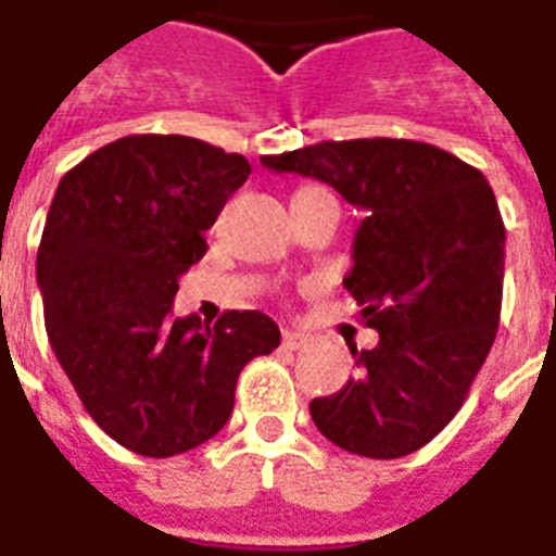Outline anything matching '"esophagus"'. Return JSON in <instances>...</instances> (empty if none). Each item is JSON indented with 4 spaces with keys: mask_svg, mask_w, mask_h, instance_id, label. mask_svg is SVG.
I'll return each instance as SVG.
<instances>
[{
    "mask_svg": "<svg viewBox=\"0 0 556 556\" xmlns=\"http://www.w3.org/2000/svg\"><path fill=\"white\" fill-rule=\"evenodd\" d=\"M305 343H308V338H305L303 331H291V329L282 331V346L286 349H294L296 352V349H303Z\"/></svg>",
    "mask_w": 556,
    "mask_h": 556,
    "instance_id": "esophagus-1",
    "label": "esophagus"
}]
</instances>
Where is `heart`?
<instances>
[{"label": "heart", "mask_w": 556, "mask_h": 556, "mask_svg": "<svg viewBox=\"0 0 556 556\" xmlns=\"http://www.w3.org/2000/svg\"><path fill=\"white\" fill-rule=\"evenodd\" d=\"M303 192H326V190H320V187H303V190L296 192V195H303Z\"/></svg>", "instance_id": "heart-1"}]
</instances>
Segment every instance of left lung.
<instances>
[{
	"instance_id": "obj_1",
	"label": "left lung",
	"mask_w": 556,
	"mask_h": 556,
	"mask_svg": "<svg viewBox=\"0 0 556 556\" xmlns=\"http://www.w3.org/2000/svg\"><path fill=\"white\" fill-rule=\"evenodd\" d=\"M262 164L317 178L366 213L343 286L378 346H349L357 375L308 409L355 456H409L462 409L500 329L505 225L488 178L404 138L323 141Z\"/></svg>"
}]
</instances>
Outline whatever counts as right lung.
Segmentation results:
<instances>
[{"label":"right lung","instance_id":"obj_1","mask_svg":"<svg viewBox=\"0 0 556 556\" xmlns=\"http://www.w3.org/2000/svg\"><path fill=\"white\" fill-rule=\"evenodd\" d=\"M251 164L187 135H129L68 169L48 210L37 286L56 361L86 413L132 453L167 458L213 439L239 371L279 346L262 312L216 326L173 317L178 277Z\"/></svg>","mask_w":556,"mask_h":556}]
</instances>
